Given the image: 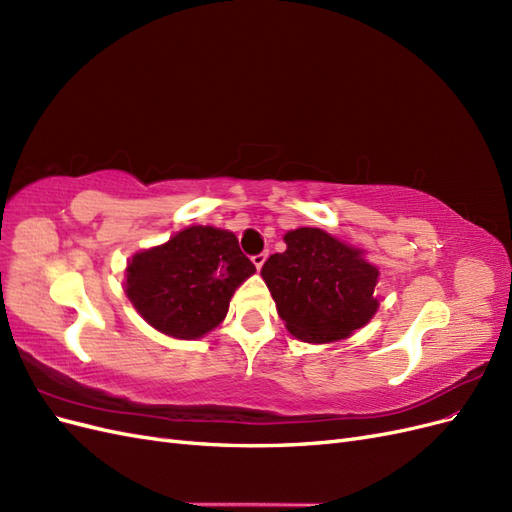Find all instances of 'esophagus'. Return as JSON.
<instances>
[{"instance_id": "1", "label": "esophagus", "mask_w": 512, "mask_h": 512, "mask_svg": "<svg viewBox=\"0 0 512 512\" xmlns=\"http://www.w3.org/2000/svg\"><path fill=\"white\" fill-rule=\"evenodd\" d=\"M267 256H269V252H260V254L252 256V262H254V265H256V269H258V271L262 269V265H265V260H267Z\"/></svg>"}]
</instances>
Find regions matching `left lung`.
<instances>
[{
    "instance_id": "8db88e82",
    "label": "left lung",
    "mask_w": 512,
    "mask_h": 512,
    "mask_svg": "<svg viewBox=\"0 0 512 512\" xmlns=\"http://www.w3.org/2000/svg\"><path fill=\"white\" fill-rule=\"evenodd\" d=\"M286 252L262 265L286 329L303 342L329 344L346 339L378 312V269L356 250L320 228L284 235Z\"/></svg>"
}]
</instances>
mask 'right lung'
Masks as SVG:
<instances>
[{"label": "right lung", "instance_id": "obj_1", "mask_svg": "<svg viewBox=\"0 0 512 512\" xmlns=\"http://www.w3.org/2000/svg\"><path fill=\"white\" fill-rule=\"evenodd\" d=\"M254 271L232 232L190 226L130 258L126 294L153 329L196 339L226 318L232 294Z\"/></svg>", "mask_w": 512, "mask_h": 512}]
</instances>
